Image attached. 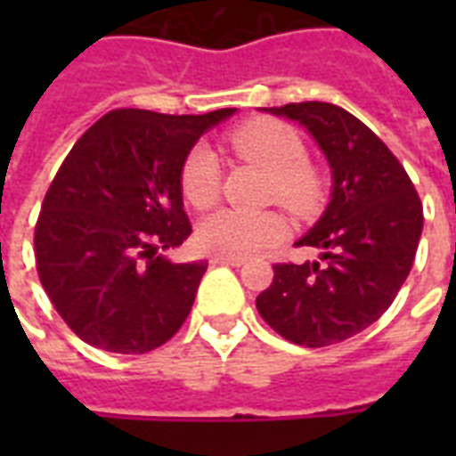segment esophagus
Segmentation results:
<instances>
[{
	"label": "esophagus",
	"instance_id": "esophagus-1",
	"mask_svg": "<svg viewBox=\"0 0 456 456\" xmlns=\"http://www.w3.org/2000/svg\"><path fill=\"white\" fill-rule=\"evenodd\" d=\"M213 265H232V267H241L246 263V257H229V256H213L210 257Z\"/></svg>",
	"mask_w": 456,
	"mask_h": 456
}]
</instances>
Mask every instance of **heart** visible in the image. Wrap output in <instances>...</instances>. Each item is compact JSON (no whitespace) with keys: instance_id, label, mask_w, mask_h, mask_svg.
Wrapping results in <instances>:
<instances>
[{"instance_id":"b5f03b06","label":"heart","mask_w":456,"mask_h":456,"mask_svg":"<svg viewBox=\"0 0 456 456\" xmlns=\"http://www.w3.org/2000/svg\"><path fill=\"white\" fill-rule=\"evenodd\" d=\"M229 144L250 163L272 175L270 193L291 213L307 215L324 196V182L317 167L307 163V149L291 125L279 120H250L229 134ZM222 172L217 156L208 146H193L179 170V189L193 208H210L220 196ZM286 224L277 213L217 210L196 229L200 248L215 256L248 257L270 248L284 236Z\"/></svg>"}]
</instances>
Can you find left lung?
Segmentation results:
<instances>
[{
    "mask_svg": "<svg viewBox=\"0 0 456 456\" xmlns=\"http://www.w3.org/2000/svg\"><path fill=\"white\" fill-rule=\"evenodd\" d=\"M270 113L317 139L333 191L322 220L296 243L322 250V263L274 265L257 312L296 346H333L374 324L395 300L414 265L424 208L400 160L346 109L303 102Z\"/></svg>",
    "mask_w": 456,
    "mask_h": 456,
    "instance_id": "left-lung-1",
    "label": "left lung"
}]
</instances>
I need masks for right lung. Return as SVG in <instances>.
<instances>
[{"instance_id":"obj_1","label":"right lung","mask_w":456,"mask_h":456,"mask_svg":"<svg viewBox=\"0 0 456 456\" xmlns=\"http://www.w3.org/2000/svg\"><path fill=\"white\" fill-rule=\"evenodd\" d=\"M232 113L116 109L75 142L42 200L35 260L52 305L85 343L142 354L184 324L208 263H170L158 250L191 234L179 170Z\"/></svg>"}]
</instances>
